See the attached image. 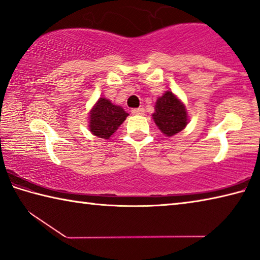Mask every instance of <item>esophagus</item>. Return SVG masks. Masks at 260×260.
I'll use <instances>...</instances> for the list:
<instances>
[{"label": "esophagus", "mask_w": 260, "mask_h": 260, "mask_svg": "<svg viewBox=\"0 0 260 260\" xmlns=\"http://www.w3.org/2000/svg\"><path fill=\"white\" fill-rule=\"evenodd\" d=\"M132 113L133 114H144V109L143 108H138L132 110Z\"/></svg>", "instance_id": "1"}]
</instances>
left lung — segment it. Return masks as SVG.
Wrapping results in <instances>:
<instances>
[{"label":"left lung","mask_w":260,"mask_h":260,"mask_svg":"<svg viewBox=\"0 0 260 260\" xmlns=\"http://www.w3.org/2000/svg\"><path fill=\"white\" fill-rule=\"evenodd\" d=\"M152 119L166 136H173L186 128L189 116L186 105L171 90H166L155 104Z\"/></svg>","instance_id":"obj_1"}]
</instances>
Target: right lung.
<instances>
[{
	"instance_id": "1",
	"label": "right lung",
	"mask_w": 260,
	"mask_h": 260,
	"mask_svg": "<svg viewBox=\"0 0 260 260\" xmlns=\"http://www.w3.org/2000/svg\"><path fill=\"white\" fill-rule=\"evenodd\" d=\"M127 116L128 113L119 105L113 104L105 98H100L89 111L88 127L93 135L108 140L116 133Z\"/></svg>"
}]
</instances>
